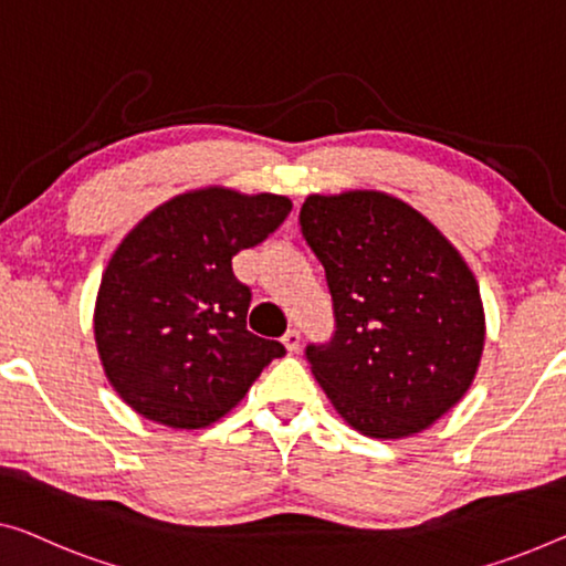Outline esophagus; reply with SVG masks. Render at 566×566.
I'll use <instances>...</instances> for the list:
<instances>
[{
  "label": "esophagus",
  "instance_id": "obj_1",
  "mask_svg": "<svg viewBox=\"0 0 566 566\" xmlns=\"http://www.w3.org/2000/svg\"><path fill=\"white\" fill-rule=\"evenodd\" d=\"M282 343H284V348L290 350V353H297L300 350V343H302V335H300L297 327H290V331L284 333Z\"/></svg>",
  "mask_w": 566,
  "mask_h": 566
}]
</instances>
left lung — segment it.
Here are the masks:
<instances>
[{
  "label": "left lung",
  "instance_id": "left-lung-1",
  "mask_svg": "<svg viewBox=\"0 0 566 566\" xmlns=\"http://www.w3.org/2000/svg\"><path fill=\"white\" fill-rule=\"evenodd\" d=\"M300 223L337 319L331 343L307 348L312 376L356 432H424L468 394L483 358L485 310L465 256L384 190L312 192Z\"/></svg>",
  "mask_w": 566,
  "mask_h": 566
}]
</instances>
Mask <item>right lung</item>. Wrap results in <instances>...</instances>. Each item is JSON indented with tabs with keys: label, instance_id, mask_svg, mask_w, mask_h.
Instances as JSON below:
<instances>
[{
	"label": "right lung",
	"instance_id": "1",
	"mask_svg": "<svg viewBox=\"0 0 566 566\" xmlns=\"http://www.w3.org/2000/svg\"><path fill=\"white\" fill-rule=\"evenodd\" d=\"M292 200L208 185L124 235L101 274L94 337L119 399L157 424L206 429L239 403L284 345L247 331L249 286L231 259L290 216Z\"/></svg>",
	"mask_w": 566,
	"mask_h": 566
}]
</instances>
